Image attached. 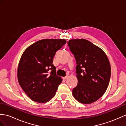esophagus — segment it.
I'll return each mask as SVG.
<instances>
[{
	"instance_id": "34e87169",
	"label": "esophagus",
	"mask_w": 126,
	"mask_h": 126,
	"mask_svg": "<svg viewBox=\"0 0 126 126\" xmlns=\"http://www.w3.org/2000/svg\"><path fill=\"white\" fill-rule=\"evenodd\" d=\"M68 76L67 75V76H65V77H63V79H68Z\"/></svg>"
}]
</instances>
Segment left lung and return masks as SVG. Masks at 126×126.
Here are the masks:
<instances>
[{"label": "left lung", "mask_w": 126, "mask_h": 126, "mask_svg": "<svg viewBox=\"0 0 126 126\" xmlns=\"http://www.w3.org/2000/svg\"><path fill=\"white\" fill-rule=\"evenodd\" d=\"M77 66V86L73 89L74 97L82 104L93 103L105 93L111 77V66L102 49L84 39L67 42Z\"/></svg>", "instance_id": "1"}]
</instances>
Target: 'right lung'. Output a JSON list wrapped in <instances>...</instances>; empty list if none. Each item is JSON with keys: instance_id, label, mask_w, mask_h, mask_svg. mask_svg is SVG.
Returning a JSON list of instances; mask_svg holds the SVG:
<instances>
[{"instance_id": "add662e5", "label": "right lung", "mask_w": 126, "mask_h": 126, "mask_svg": "<svg viewBox=\"0 0 126 126\" xmlns=\"http://www.w3.org/2000/svg\"><path fill=\"white\" fill-rule=\"evenodd\" d=\"M66 43L65 39H44L24 51L18 66L17 79L32 100L44 103L54 97L63 79L56 74L53 58Z\"/></svg>"}]
</instances>
